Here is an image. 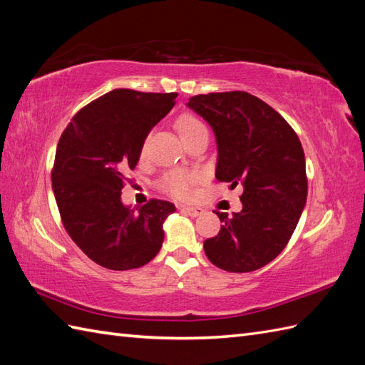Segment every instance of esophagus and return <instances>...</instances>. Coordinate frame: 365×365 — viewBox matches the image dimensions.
Instances as JSON below:
<instances>
[{"label": "esophagus", "mask_w": 365, "mask_h": 365, "mask_svg": "<svg viewBox=\"0 0 365 365\" xmlns=\"http://www.w3.org/2000/svg\"><path fill=\"white\" fill-rule=\"evenodd\" d=\"M183 213H186V215H190L191 217H196V216H200L202 213H203V210L202 208H199V207H188V205H180L179 207Z\"/></svg>", "instance_id": "1"}]
</instances>
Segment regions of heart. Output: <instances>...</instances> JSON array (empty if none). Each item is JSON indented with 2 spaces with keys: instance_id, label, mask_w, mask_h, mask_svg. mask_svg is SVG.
I'll return each mask as SVG.
<instances>
[{
  "instance_id": "obj_1",
  "label": "heart",
  "mask_w": 365,
  "mask_h": 365,
  "mask_svg": "<svg viewBox=\"0 0 365 365\" xmlns=\"http://www.w3.org/2000/svg\"><path fill=\"white\" fill-rule=\"evenodd\" d=\"M175 127L179 130L180 137L183 141L190 140L194 135L200 132H207V127L203 124L197 116L185 113L177 118ZM144 150L146 146H141V155H144ZM202 179V175L197 171H188V169H174V171L168 173L162 179V188L171 196L177 199H186L191 196L192 188L196 186Z\"/></svg>"
}]
</instances>
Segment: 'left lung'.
Instances as JSON below:
<instances>
[{"mask_svg": "<svg viewBox=\"0 0 365 365\" xmlns=\"http://www.w3.org/2000/svg\"><path fill=\"white\" fill-rule=\"evenodd\" d=\"M188 107L216 135V179L242 188V210L233 217L216 211L221 230L203 250L219 269L252 272L282 253L307 203L302 143L277 110L247 91L197 95Z\"/></svg>", "mask_w": 365, "mask_h": 365, "instance_id": "1", "label": "left lung"}]
</instances>
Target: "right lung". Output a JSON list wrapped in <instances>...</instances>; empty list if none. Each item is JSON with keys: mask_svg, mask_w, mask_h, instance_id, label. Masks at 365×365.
Here are the masks:
<instances>
[{"mask_svg": "<svg viewBox=\"0 0 365 365\" xmlns=\"http://www.w3.org/2000/svg\"><path fill=\"white\" fill-rule=\"evenodd\" d=\"M177 93L116 88L82 107L61 135L51 171L66 233L96 264L137 269L162 249L171 202L150 199L137 211L121 202L125 173L137 166L150 129Z\"/></svg>", "mask_w": 365, "mask_h": 365, "instance_id": "1", "label": "right lung"}]
</instances>
